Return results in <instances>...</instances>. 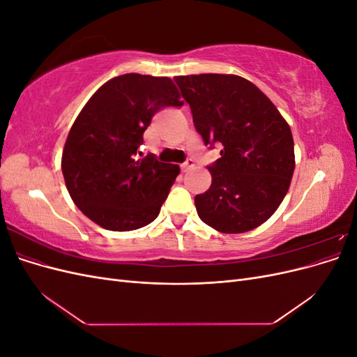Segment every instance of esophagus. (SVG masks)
Instances as JSON below:
<instances>
[{"instance_id":"1","label":"esophagus","mask_w":357,"mask_h":357,"mask_svg":"<svg viewBox=\"0 0 357 357\" xmlns=\"http://www.w3.org/2000/svg\"><path fill=\"white\" fill-rule=\"evenodd\" d=\"M193 167H195V160H193V159H188V160L185 162V164L181 165V171H183V172H188V171L192 169Z\"/></svg>"}]
</instances>
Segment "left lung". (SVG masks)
I'll use <instances>...</instances> for the list:
<instances>
[{
	"mask_svg": "<svg viewBox=\"0 0 357 357\" xmlns=\"http://www.w3.org/2000/svg\"><path fill=\"white\" fill-rule=\"evenodd\" d=\"M205 146H222L211 186L195 197L199 219L223 234L252 231L284 199L295 169L290 126L268 96L240 75L174 77Z\"/></svg>",
	"mask_w": 357,
	"mask_h": 357,
	"instance_id": "1",
	"label": "left lung"
}]
</instances>
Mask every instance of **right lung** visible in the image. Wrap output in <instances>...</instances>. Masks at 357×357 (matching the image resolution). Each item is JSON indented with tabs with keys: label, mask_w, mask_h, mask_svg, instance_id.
I'll return each mask as SVG.
<instances>
[{
	"label": "right lung",
	"mask_w": 357,
	"mask_h": 357,
	"mask_svg": "<svg viewBox=\"0 0 357 357\" xmlns=\"http://www.w3.org/2000/svg\"><path fill=\"white\" fill-rule=\"evenodd\" d=\"M180 105L171 79L135 73L104 83L86 102L70 129L61 167L71 199L92 222L123 232L158 218L180 168L152 153L138 158V147L155 113Z\"/></svg>",
	"instance_id": "1"
}]
</instances>
